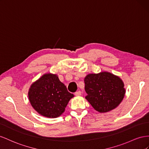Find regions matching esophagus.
Segmentation results:
<instances>
[{
	"label": "esophagus",
	"mask_w": 149,
	"mask_h": 149,
	"mask_svg": "<svg viewBox=\"0 0 149 149\" xmlns=\"http://www.w3.org/2000/svg\"><path fill=\"white\" fill-rule=\"evenodd\" d=\"M75 95L76 96H80V95H81V92H80V91L75 92Z\"/></svg>",
	"instance_id": "1"
}]
</instances>
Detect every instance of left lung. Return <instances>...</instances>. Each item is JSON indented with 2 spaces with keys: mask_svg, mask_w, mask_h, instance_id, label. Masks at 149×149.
<instances>
[{
  "mask_svg": "<svg viewBox=\"0 0 149 149\" xmlns=\"http://www.w3.org/2000/svg\"><path fill=\"white\" fill-rule=\"evenodd\" d=\"M86 99L99 112L116 108L123 100L125 90L122 80L109 72L87 75L84 79Z\"/></svg>",
  "mask_w": 149,
  "mask_h": 149,
  "instance_id": "obj_1",
  "label": "left lung"
}]
</instances>
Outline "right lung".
Masks as SVG:
<instances>
[{"instance_id": "obj_1", "label": "right lung", "mask_w": 149, "mask_h": 149, "mask_svg": "<svg viewBox=\"0 0 149 149\" xmlns=\"http://www.w3.org/2000/svg\"><path fill=\"white\" fill-rule=\"evenodd\" d=\"M74 95L67 91L57 75L45 74L33 83L29 91V99L33 108L40 115L56 118Z\"/></svg>"}]
</instances>
